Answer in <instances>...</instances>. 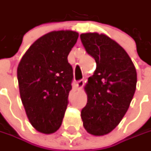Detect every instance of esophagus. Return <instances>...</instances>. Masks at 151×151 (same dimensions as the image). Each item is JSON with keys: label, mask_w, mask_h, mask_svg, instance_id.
I'll return each instance as SVG.
<instances>
[{"label": "esophagus", "mask_w": 151, "mask_h": 151, "mask_svg": "<svg viewBox=\"0 0 151 151\" xmlns=\"http://www.w3.org/2000/svg\"><path fill=\"white\" fill-rule=\"evenodd\" d=\"M84 86V81L83 80H80L78 81H76V87L77 90H81Z\"/></svg>", "instance_id": "obj_1"}]
</instances>
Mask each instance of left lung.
Listing matches in <instances>:
<instances>
[{
    "mask_svg": "<svg viewBox=\"0 0 151 151\" xmlns=\"http://www.w3.org/2000/svg\"><path fill=\"white\" fill-rule=\"evenodd\" d=\"M80 37L96 63L85 86L87 102L81 119L89 134L101 136L114 129L128 111L136 89V70L126 51L109 37L97 32Z\"/></svg>",
    "mask_w": 151,
    "mask_h": 151,
    "instance_id": "obj_1",
    "label": "left lung"
}]
</instances>
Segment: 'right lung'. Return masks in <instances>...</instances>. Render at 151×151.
<instances>
[{
	"label": "right lung",
	"mask_w": 151,
	"mask_h": 151,
	"mask_svg": "<svg viewBox=\"0 0 151 151\" xmlns=\"http://www.w3.org/2000/svg\"><path fill=\"white\" fill-rule=\"evenodd\" d=\"M78 32H50L30 46L17 67L20 96L32 127L40 133L59 129L72 88L73 69L68 55Z\"/></svg>",
	"instance_id": "right-lung-1"
}]
</instances>
